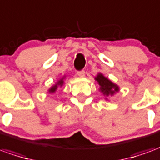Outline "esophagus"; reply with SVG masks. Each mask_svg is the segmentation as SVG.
Here are the masks:
<instances>
[{"mask_svg":"<svg viewBox=\"0 0 160 160\" xmlns=\"http://www.w3.org/2000/svg\"><path fill=\"white\" fill-rule=\"evenodd\" d=\"M78 73V75L80 77H85V75H86V72H85V71H79V72H77Z\"/></svg>","mask_w":160,"mask_h":160,"instance_id":"1","label":"esophagus"}]
</instances>
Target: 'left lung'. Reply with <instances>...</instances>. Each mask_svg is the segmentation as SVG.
<instances>
[{
	"instance_id": "obj_1",
	"label": "left lung",
	"mask_w": 160,
	"mask_h": 160,
	"mask_svg": "<svg viewBox=\"0 0 160 160\" xmlns=\"http://www.w3.org/2000/svg\"><path fill=\"white\" fill-rule=\"evenodd\" d=\"M95 80L99 86V91L103 93L104 96H106L107 99L108 96H112L116 92L119 91V86L117 84L113 83L112 80H110L108 78L104 76L101 72H99L95 77Z\"/></svg>"
}]
</instances>
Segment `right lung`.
I'll return each instance as SVG.
<instances>
[{
	"mask_svg": "<svg viewBox=\"0 0 160 160\" xmlns=\"http://www.w3.org/2000/svg\"><path fill=\"white\" fill-rule=\"evenodd\" d=\"M65 78H66V76H65V75L64 76H62L61 79H60V80L57 81L56 83L54 84L53 86H52L51 88H49L48 91L49 93H53V92H55L57 90V88H60V87H62V86H63V84H64Z\"/></svg>",
	"mask_w": 160,
	"mask_h": 160,
	"instance_id": "obj_1",
	"label": "right lung"
}]
</instances>
